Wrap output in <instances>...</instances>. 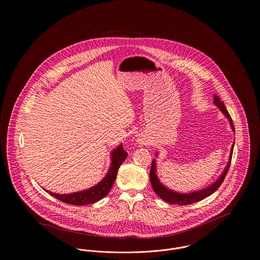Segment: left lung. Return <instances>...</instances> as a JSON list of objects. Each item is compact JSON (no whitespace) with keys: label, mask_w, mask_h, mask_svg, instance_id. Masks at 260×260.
Wrapping results in <instances>:
<instances>
[{"label":"left lung","mask_w":260,"mask_h":260,"mask_svg":"<svg viewBox=\"0 0 260 260\" xmlns=\"http://www.w3.org/2000/svg\"><path fill=\"white\" fill-rule=\"evenodd\" d=\"M214 104L221 110V112L224 114V116H226V118H229L230 120V124L231 127L233 129V132H235V126L233 123V119L229 113V111L226 110L224 104L222 103L219 99L218 95L214 94ZM234 145L232 146V150H231V155H230V160L229 164L226 165L224 171L222 172V174L220 175V177L213 183L211 184L209 187L201 189L199 191H193V192H189V193H179L176 192L174 190H171L169 188H167L162 183H160V181L157 178L156 175V161L155 159L152 160V165H151V170H150V182H151V186L154 190V192L164 201H166L169 204L172 205H179V206H185V205H190L197 202H200L204 199H206L207 197L211 196L212 193H214L219 187L220 185L223 182V180L225 179V176L229 172L230 166H231V161H232V156H233V151H234Z\"/></svg>","instance_id":"obj_1"}]
</instances>
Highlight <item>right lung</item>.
I'll list each match as a JSON object with an SVG mask.
<instances>
[{
    "mask_svg": "<svg viewBox=\"0 0 260 260\" xmlns=\"http://www.w3.org/2000/svg\"><path fill=\"white\" fill-rule=\"evenodd\" d=\"M126 156H127V152L123 149L122 145L120 144L112 151V153H111V160L112 161H111L109 171L104 177V179L101 182H99L96 185H94V186L86 190L69 193V194H58V193L45 190L44 188L43 189L46 192H48L50 196L57 199L58 201L63 202L66 204H70V205L85 206V205L96 203L98 201L105 198L109 193L111 188H112L117 176L118 169L121 166V164L124 161Z\"/></svg>",
    "mask_w": 260,
    "mask_h": 260,
    "instance_id": "1",
    "label": "right lung"
}]
</instances>
